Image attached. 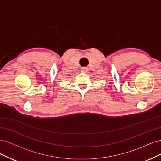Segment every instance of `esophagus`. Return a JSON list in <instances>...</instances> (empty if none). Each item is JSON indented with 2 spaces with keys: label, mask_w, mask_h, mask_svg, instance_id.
<instances>
[{
  "label": "esophagus",
  "mask_w": 161,
  "mask_h": 161,
  "mask_svg": "<svg viewBox=\"0 0 161 161\" xmlns=\"http://www.w3.org/2000/svg\"><path fill=\"white\" fill-rule=\"evenodd\" d=\"M81 71H82V72H86L87 71V69H86V68H85V67L82 68V69H81Z\"/></svg>",
  "instance_id": "1"
}]
</instances>
